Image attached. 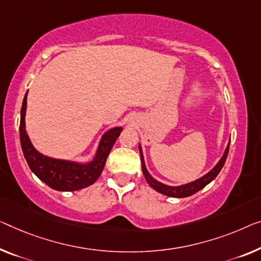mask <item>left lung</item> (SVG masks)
I'll use <instances>...</instances> for the list:
<instances>
[{
  "mask_svg": "<svg viewBox=\"0 0 261 261\" xmlns=\"http://www.w3.org/2000/svg\"><path fill=\"white\" fill-rule=\"evenodd\" d=\"M138 146H139V153H141V159H142V170H143L144 177H145L147 184H149L151 188L155 190L157 192L162 193V194H165V196L174 197V198H185V197L192 196V194L198 192L199 190L205 188L206 185L210 184V182H211L218 176V173H219L220 170L223 169V166L225 164V161H226V158H227L228 147H230V141H228L226 149H225L223 155H221V158L219 159V162H218L217 164L213 166V169L210 170L207 173L204 174L203 177L198 178V179H196V180L186 182V184L177 185V186L166 185V184H164V182L158 181L157 179H155V178L151 176L150 172L146 169L145 161H144L142 145L139 144Z\"/></svg>",
  "mask_w": 261,
  "mask_h": 261,
  "instance_id": "8db88e82",
  "label": "left lung"
}]
</instances>
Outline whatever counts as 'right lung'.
I'll use <instances>...</instances> for the list:
<instances>
[{"label":"right lung","instance_id":"right-lung-1","mask_svg":"<svg viewBox=\"0 0 261 261\" xmlns=\"http://www.w3.org/2000/svg\"><path fill=\"white\" fill-rule=\"evenodd\" d=\"M27 96L23 98L19 120V139L23 154L30 170L50 188L56 191H77L92 185L102 173L107 158L122 132V126H115L104 132L91 161L77 162L49 157L33 145L25 130Z\"/></svg>","mask_w":261,"mask_h":261}]
</instances>
